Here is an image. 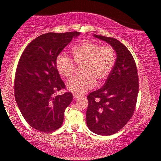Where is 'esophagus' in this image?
Returning <instances> with one entry per match:
<instances>
[{"label":"esophagus","instance_id":"34e87169","mask_svg":"<svg viewBox=\"0 0 161 161\" xmlns=\"http://www.w3.org/2000/svg\"><path fill=\"white\" fill-rule=\"evenodd\" d=\"M73 97H74L75 98H80V97H82V95H77V94H73Z\"/></svg>","mask_w":161,"mask_h":161}]
</instances>
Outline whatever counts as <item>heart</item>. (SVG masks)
Listing matches in <instances>:
<instances>
[{
  "label": "heart",
  "instance_id": "heart-1",
  "mask_svg": "<svg viewBox=\"0 0 161 161\" xmlns=\"http://www.w3.org/2000/svg\"><path fill=\"white\" fill-rule=\"evenodd\" d=\"M75 64H84L82 76L75 77L67 83V89L82 95L91 90L97 83L102 82L111 73L116 61V54L110 46H100L90 41H85L72 50ZM57 71L64 78H70L75 70L73 60L60 53L55 59Z\"/></svg>",
  "mask_w": 161,
  "mask_h": 161
}]
</instances>
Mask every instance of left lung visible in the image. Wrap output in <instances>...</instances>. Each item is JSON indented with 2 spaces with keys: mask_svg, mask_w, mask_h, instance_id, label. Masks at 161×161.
Masks as SVG:
<instances>
[{
  "mask_svg": "<svg viewBox=\"0 0 161 161\" xmlns=\"http://www.w3.org/2000/svg\"><path fill=\"white\" fill-rule=\"evenodd\" d=\"M114 48L116 59L104 86L88 95L86 123L94 133L110 136L117 132L133 115L138 93L137 68L124 45L110 37L93 35Z\"/></svg>",
  "mask_w": 161,
  "mask_h": 161,
  "instance_id": "obj_1",
  "label": "left lung"
}]
</instances>
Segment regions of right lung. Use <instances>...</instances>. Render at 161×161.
<instances>
[{"instance_id":"1","label":"right lung","mask_w":161,"mask_h":161,"mask_svg":"<svg viewBox=\"0 0 161 161\" xmlns=\"http://www.w3.org/2000/svg\"><path fill=\"white\" fill-rule=\"evenodd\" d=\"M80 32H48L37 37L25 47L16 68L15 98L22 115L32 128L49 132L61 126L64 111L73 101L55 67L56 57Z\"/></svg>"}]
</instances>
